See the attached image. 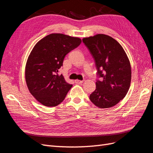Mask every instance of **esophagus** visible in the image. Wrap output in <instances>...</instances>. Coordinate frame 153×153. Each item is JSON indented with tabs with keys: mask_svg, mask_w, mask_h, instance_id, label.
I'll return each instance as SVG.
<instances>
[{
	"mask_svg": "<svg viewBox=\"0 0 153 153\" xmlns=\"http://www.w3.org/2000/svg\"><path fill=\"white\" fill-rule=\"evenodd\" d=\"M83 80H75V82L76 83V84H82V83H83Z\"/></svg>",
	"mask_w": 153,
	"mask_h": 153,
	"instance_id": "34e87169",
	"label": "esophagus"
}]
</instances>
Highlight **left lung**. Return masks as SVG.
I'll return each mask as SVG.
<instances>
[{
	"label": "left lung",
	"mask_w": 153,
	"mask_h": 153,
	"mask_svg": "<svg viewBox=\"0 0 153 153\" xmlns=\"http://www.w3.org/2000/svg\"><path fill=\"white\" fill-rule=\"evenodd\" d=\"M82 41L97 69L96 87L89 99L100 108L112 107L124 98L130 86L131 70L127 55L122 46L107 35L97 34Z\"/></svg>",
	"instance_id": "obj_1"
}]
</instances>
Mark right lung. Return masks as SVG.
I'll list each match as a JSON object with an SVG mask.
<instances>
[{
    "label": "right lung",
    "mask_w": 153,
    "mask_h": 153,
    "mask_svg": "<svg viewBox=\"0 0 153 153\" xmlns=\"http://www.w3.org/2000/svg\"><path fill=\"white\" fill-rule=\"evenodd\" d=\"M81 42L75 37L51 34L32 49L25 66V80L31 94L42 105L55 106L66 98L73 85L59 75V69L66 55Z\"/></svg>",
    "instance_id": "add662e5"
}]
</instances>
